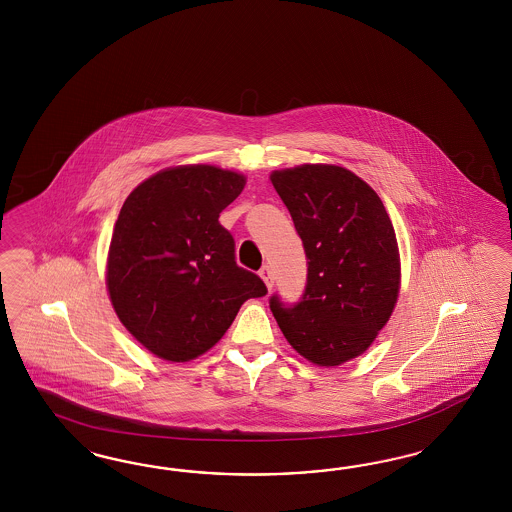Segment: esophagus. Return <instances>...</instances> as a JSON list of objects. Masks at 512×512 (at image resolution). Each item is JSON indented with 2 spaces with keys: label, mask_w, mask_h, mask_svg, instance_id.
Here are the masks:
<instances>
[{
  "label": "esophagus",
  "mask_w": 512,
  "mask_h": 512,
  "mask_svg": "<svg viewBox=\"0 0 512 512\" xmlns=\"http://www.w3.org/2000/svg\"><path fill=\"white\" fill-rule=\"evenodd\" d=\"M259 276L263 279L266 289L270 291V289H272V285H274V278H272V270H270V266H263V268L259 270Z\"/></svg>",
  "instance_id": "1"
}]
</instances>
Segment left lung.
Wrapping results in <instances>:
<instances>
[{"label": "left lung", "instance_id": "left-lung-1", "mask_svg": "<svg viewBox=\"0 0 512 512\" xmlns=\"http://www.w3.org/2000/svg\"><path fill=\"white\" fill-rule=\"evenodd\" d=\"M308 257L302 300L285 308L272 296L285 340L298 355L334 368L364 355L396 308L402 263L379 195L355 172L304 163L270 172Z\"/></svg>", "mask_w": 512, "mask_h": 512}]
</instances>
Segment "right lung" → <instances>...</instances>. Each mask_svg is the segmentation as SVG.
I'll list each match as a JSON object with an SVG mask.
<instances>
[{"mask_svg": "<svg viewBox=\"0 0 512 512\" xmlns=\"http://www.w3.org/2000/svg\"><path fill=\"white\" fill-rule=\"evenodd\" d=\"M244 186L242 172L178 165L155 172L125 199L105 281L120 323L155 357H201L248 298L266 295L261 278L236 264L233 236L219 225Z\"/></svg>", "mask_w": 512, "mask_h": 512, "instance_id": "obj_1", "label": "right lung"}]
</instances>
